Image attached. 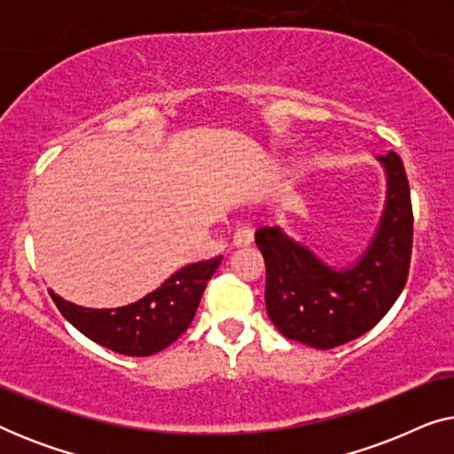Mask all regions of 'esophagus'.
Wrapping results in <instances>:
<instances>
[{
	"instance_id": "obj_1",
	"label": "esophagus",
	"mask_w": 454,
	"mask_h": 454,
	"mask_svg": "<svg viewBox=\"0 0 454 454\" xmlns=\"http://www.w3.org/2000/svg\"><path fill=\"white\" fill-rule=\"evenodd\" d=\"M254 241V229L250 225H239L233 233L235 246H250Z\"/></svg>"
}]
</instances>
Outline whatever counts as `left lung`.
<instances>
[{"mask_svg":"<svg viewBox=\"0 0 454 454\" xmlns=\"http://www.w3.org/2000/svg\"><path fill=\"white\" fill-rule=\"evenodd\" d=\"M378 159L388 176L387 208L376 238L351 269H328L278 227L256 231L266 264V312L283 337L314 349L349 343L374 328L405 287L413 247L411 192L399 154Z\"/></svg>","mask_w":454,"mask_h":454,"instance_id":"obj_1","label":"left lung"}]
</instances>
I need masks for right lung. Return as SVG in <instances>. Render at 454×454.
<instances>
[{
    "instance_id": "right-lung-1",
    "label": "right lung",
    "mask_w": 454,
    "mask_h": 454,
    "mask_svg": "<svg viewBox=\"0 0 454 454\" xmlns=\"http://www.w3.org/2000/svg\"><path fill=\"white\" fill-rule=\"evenodd\" d=\"M219 264L221 256H215L185 266L140 301L114 309L82 308L53 291L49 294L61 316L84 337L121 356L146 357L163 351L188 331L204 287Z\"/></svg>"
}]
</instances>
